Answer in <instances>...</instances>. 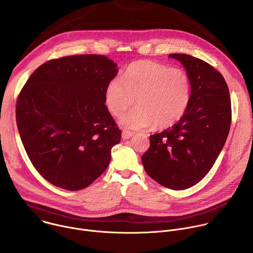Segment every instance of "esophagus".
<instances>
[{
  "instance_id": "1",
  "label": "esophagus",
  "mask_w": 253,
  "mask_h": 253,
  "mask_svg": "<svg viewBox=\"0 0 253 253\" xmlns=\"http://www.w3.org/2000/svg\"><path fill=\"white\" fill-rule=\"evenodd\" d=\"M132 136H133V133H131L130 131H123V132H122V138H123L124 140H127V139L131 138Z\"/></svg>"
}]
</instances>
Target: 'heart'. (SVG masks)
<instances>
[{"label": "heart", "instance_id": "b5f03b06", "mask_svg": "<svg viewBox=\"0 0 253 253\" xmlns=\"http://www.w3.org/2000/svg\"><path fill=\"white\" fill-rule=\"evenodd\" d=\"M191 83L183 71L166 65L139 61L106 87L105 104L114 116L122 115L135 99L138 107L120 119L121 126L140 130L166 129L180 121L189 106Z\"/></svg>", "mask_w": 253, "mask_h": 253}]
</instances>
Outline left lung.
Segmentation results:
<instances>
[{"mask_svg":"<svg viewBox=\"0 0 253 253\" xmlns=\"http://www.w3.org/2000/svg\"><path fill=\"white\" fill-rule=\"evenodd\" d=\"M169 57L186 69L190 103L180 121L150 136L142 163L156 182L182 190L197 184L222 150L231 124V101L223 76L211 65L186 54Z\"/></svg>","mask_w":253,"mask_h":253,"instance_id":"obj_1","label":"left lung"}]
</instances>
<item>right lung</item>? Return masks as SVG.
I'll list each match as a JSON object with an SVG mask.
<instances>
[{"instance_id":"1","label":"right lung","mask_w":253,"mask_h":253,"mask_svg":"<svg viewBox=\"0 0 253 253\" xmlns=\"http://www.w3.org/2000/svg\"><path fill=\"white\" fill-rule=\"evenodd\" d=\"M117 65L103 55L50 60L21 90L16 121L32 164L53 185L76 191L105 171L121 130L105 105Z\"/></svg>"}]
</instances>
